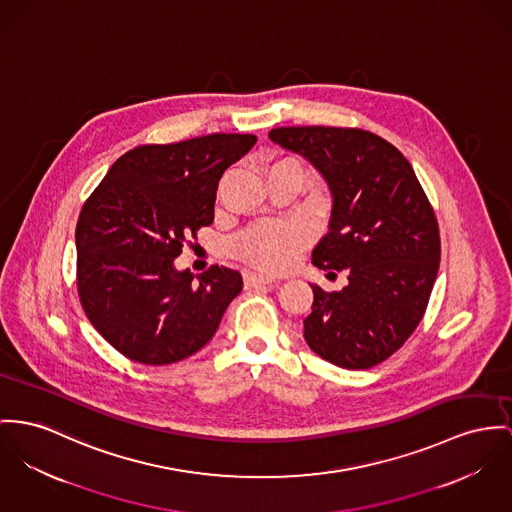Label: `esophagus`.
Returning <instances> with one entry per match:
<instances>
[{"instance_id":"34e87169","label":"esophagus","mask_w":512,"mask_h":512,"mask_svg":"<svg viewBox=\"0 0 512 512\" xmlns=\"http://www.w3.org/2000/svg\"><path fill=\"white\" fill-rule=\"evenodd\" d=\"M276 280L273 276L257 275V273H247L245 275V288H253L259 284H275Z\"/></svg>"}]
</instances>
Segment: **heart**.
Returning <instances> with one entry per match:
<instances>
[{
	"label": "heart",
	"mask_w": 512,
	"mask_h": 512,
	"mask_svg": "<svg viewBox=\"0 0 512 512\" xmlns=\"http://www.w3.org/2000/svg\"><path fill=\"white\" fill-rule=\"evenodd\" d=\"M312 230L302 220L265 222L249 228L234 241L237 257L265 271H284L310 241Z\"/></svg>",
	"instance_id": "b5f03b06"
}]
</instances>
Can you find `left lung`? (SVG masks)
Masks as SVG:
<instances>
[{
	"label": "left lung",
	"instance_id": "obj_1",
	"mask_svg": "<svg viewBox=\"0 0 512 512\" xmlns=\"http://www.w3.org/2000/svg\"><path fill=\"white\" fill-rule=\"evenodd\" d=\"M269 138L325 179L331 218L312 263L349 278L341 292L310 284L304 339L335 366L372 368L409 339L427 310L440 263L433 206L411 163L372 132L284 126Z\"/></svg>",
	"mask_w": 512,
	"mask_h": 512
}]
</instances>
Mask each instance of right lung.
<instances>
[{"label":"right lung","instance_id":"obj_1","mask_svg":"<svg viewBox=\"0 0 512 512\" xmlns=\"http://www.w3.org/2000/svg\"><path fill=\"white\" fill-rule=\"evenodd\" d=\"M253 134H208L140 146L118 158L81 208L76 228L83 312L126 358L163 366L200 351L243 288L237 271L197 276L175 259L198 228L214 222L224 171Z\"/></svg>","mask_w":512,"mask_h":512}]
</instances>
